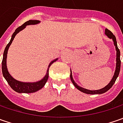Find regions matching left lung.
Here are the masks:
<instances>
[{"label": "left lung", "mask_w": 123, "mask_h": 123, "mask_svg": "<svg viewBox=\"0 0 123 123\" xmlns=\"http://www.w3.org/2000/svg\"><path fill=\"white\" fill-rule=\"evenodd\" d=\"M105 34L107 36L110 38H111L114 41V44L116 46V70H115V73H114V75L113 77V78L111 80V81L110 82V83L108 85H107L106 86L103 88H102L101 90H89L87 89H85V88H83V87L79 86L78 85L74 82V81L73 79V76H72V73L70 71V79H71V81L73 82V85L78 89L79 90H80L81 92H83V93H86V94H103L104 92H107V90H109L112 86L114 85V83L116 81V79L118 77V74L120 73V69H121V59H120V55H121V53H120V50L118 49V46H117V42H116V39L115 36L111 33V31L110 30H108L107 29H105Z\"/></svg>", "instance_id": "8db88e82"}]
</instances>
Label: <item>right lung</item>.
I'll list each match as a JSON object with an SVG mask.
<instances>
[{"instance_id":"right-lung-1","label":"right lung","mask_w":123,"mask_h":123,"mask_svg":"<svg viewBox=\"0 0 123 123\" xmlns=\"http://www.w3.org/2000/svg\"><path fill=\"white\" fill-rule=\"evenodd\" d=\"M40 21L39 20H29V21L25 22L22 25L18 27L15 32L13 33V35L12 36L11 40L10 42L7 44V46L5 47V49L4 50V53H3V58H2V72L3 77H5V79H6V81L8 83V84L10 86V87H12V89L16 91V92H18V93H33V92H36L38 90H40L41 88L44 86V85L46 84V83L48 80L49 78V70L50 66V65L53 64V62H55V61H57V59H54L53 61H52L50 63L49 68L47 70V73L46 74L44 78L42 79L40 81L35 83H24L20 82L16 80L15 79H13L12 76L9 74L8 70L7 68V64H6V61H7V50L9 49V47L10 44H12V41L13 40L15 36L16 35L18 32H20L22 31L23 29H25L26 27V25H36L39 23Z\"/></svg>"}]
</instances>
